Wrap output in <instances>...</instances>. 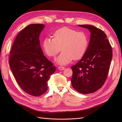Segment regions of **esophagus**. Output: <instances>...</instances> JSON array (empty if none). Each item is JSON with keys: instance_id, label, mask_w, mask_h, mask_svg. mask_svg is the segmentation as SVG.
Listing matches in <instances>:
<instances>
[{"instance_id": "34e87169", "label": "esophagus", "mask_w": 122, "mask_h": 122, "mask_svg": "<svg viewBox=\"0 0 122 122\" xmlns=\"http://www.w3.org/2000/svg\"><path fill=\"white\" fill-rule=\"evenodd\" d=\"M58 69L59 70H63L64 69H65V67L63 66H59L58 67Z\"/></svg>"}]
</instances>
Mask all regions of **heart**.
<instances>
[{
	"instance_id": "b5f03b06",
	"label": "heart",
	"mask_w": 122,
	"mask_h": 122,
	"mask_svg": "<svg viewBox=\"0 0 122 122\" xmlns=\"http://www.w3.org/2000/svg\"><path fill=\"white\" fill-rule=\"evenodd\" d=\"M88 43L87 35L67 27L57 30L53 38L46 37L42 42L44 52L49 57H54L61 48V53L56 59L61 64H66L73 59L78 60L85 53Z\"/></svg>"
}]
</instances>
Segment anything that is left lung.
<instances>
[{"label": "left lung", "mask_w": 122, "mask_h": 122, "mask_svg": "<svg viewBox=\"0 0 122 122\" xmlns=\"http://www.w3.org/2000/svg\"><path fill=\"white\" fill-rule=\"evenodd\" d=\"M91 33L90 42L82 58L71 67L72 86L79 92H94L104 85L112 58L111 44L104 32L92 25H81Z\"/></svg>", "instance_id": "obj_1"}]
</instances>
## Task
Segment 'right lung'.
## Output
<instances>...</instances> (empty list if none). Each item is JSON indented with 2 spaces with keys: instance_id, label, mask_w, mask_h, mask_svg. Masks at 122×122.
Instances as JSON below:
<instances>
[{
  "instance_id": "add662e5",
  "label": "right lung",
  "mask_w": 122,
  "mask_h": 122,
  "mask_svg": "<svg viewBox=\"0 0 122 122\" xmlns=\"http://www.w3.org/2000/svg\"><path fill=\"white\" fill-rule=\"evenodd\" d=\"M43 24L28 25L19 32L10 50L9 63L20 87L34 97L46 92L47 81L56 67L43 54L39 37Z\"/></svg>"
}]
</instances>
